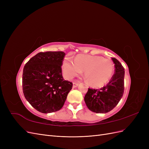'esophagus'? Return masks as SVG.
I'll use <instances>...</instances> for the list:
<instances>
[{
  "label": "esophagus",
  "instance_id": "obj_1",
  "mask_svg": "<svg viewBox=\"0 0 149 149\" xmlns=\"http://www.w3.org/2000/svg\"><path fill=\"white\" fill-rule=\"evenodd\" d=\"M79 83H76V82H73V87L74 88H76L78 86Z\"/></svg>",
  "mask_w": 149,
  "mask_h": 149
}]
</instances>
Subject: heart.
<instances>
[{
    "mask_svg": "<svg viewBox=\"0 0 149 149\" xmlns=\"http://www.w3.org/2000/svg\"><path fill=\"white\" fill-rule=\"evenodd\" d=\"M62 71L66 79H71L84 71V76L89 85L100 88L111 78L114 65L109 60L96 55H78L73 61L65 58L62 63Z\"/></svg>",
    "mask_w": 149,
    "mask_h": 149,
    "instance_id": "b5f03b06",
    "label": "heart"
}]
</instances>
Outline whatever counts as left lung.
Returning <instances> with one entry per match:
<instances>
[{
    "label": "left lung",
    "instance_id": "obj_1",
    "mask_svg": "<svg viewBox=\"0 0 149 149\" xmlns=\"http://www.w3.org/2000/svg\"><path fill=\"white\" fill-rule=\"evenodd\" d=\"M115 73L106 86L100 89H88L84 101L88 109L96 113H107L117 106L124 91V68L115 58Z\"/></svg>",
    "mask_w": 149,
    "mask_h": 149
}]
</instances>
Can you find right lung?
Masks as SVG:
<instances>
[{"label": "right lung", "instance_id": "obj_1", "mask_svg": "<svg viewBox=\"0 0 149 149\" xmlns=\"http://www.w3.org/2000/svg\"><path fill=\"white\" fill-rule=\"evenodd\" d=\"M63 52H40L25 64L22 75L24 96L31 106L42 113L60 110L72 83L63 78Z\"/></svg>", "mask_w": 149, "mask_h": 149}]
</instances>
